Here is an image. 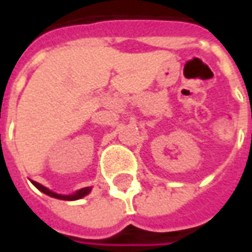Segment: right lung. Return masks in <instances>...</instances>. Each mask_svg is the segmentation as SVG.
I'll return each instance as SVG.
<instances>
[{"label": "right lung", "mask_w": 252, "mask_h": 252, "mask_svg": "<svg viewBox=\"0 0 252 252\" xmlns=\"http://www.w3.org/2000/svg\"><path fill=\"white\" fill-rule=\"evenodd\" d=\"M32 184H33L37 189L40 190V191H43L44 194L50 195V197H54V198H58V200H66V201L79 200V198H82V197H85L86 194H89V193H90V190H92V188H83V189L75 191L74 194L62 195V194H57V193H54V191H51L50 189H47V188H44V186L40 185V184H37V182H35V181H32Z\"/></svg>", "instance_id": "right-lung-1"}]
</instances>
